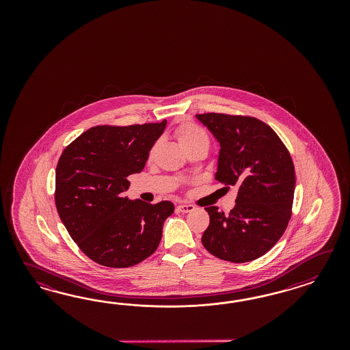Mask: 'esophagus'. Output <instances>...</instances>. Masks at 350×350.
I'll return each mask as SVG.
<instances>
[{"label":"esophagus","instance_id":"obj_1","mask_svg":"<svg viewBox=\"0 0 350 350\" xmlns=\"http://www.w3.org/2000/svg\"><path fill=\"white\" fill-rule=\"evenodd\" d=\"M177 209L182 213H189L192 212L193 209H195V206H192V205H189V204H180L177 206Z\"/></svg>","mask_w":350,"mask_h":350}]
</instances>
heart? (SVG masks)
I'll list each match as a JSON object with an SVG mask.
<instances>
[{"instance_id":"b5f03b06","label":"heart","mask_w":350,"mask_h":350,"mask_svg":"<svg viewBox=\"0 0 350 350\" xmlns=\"http://www.w3.org/2000/svg\"><path fill=\"white\" fill-rule=\"evenodd\" d=\"M174 135L177 141L180 142V146L185 148L186 151L192 150V148H204L209 150L211 146V137L209 135L199 127L198 124L192 123V122H183L180 123L178 127L176 128ZM159 146V142H155L152 145V148L148 152V158H152L157 148Z\"/></svg>"}]
</instances>
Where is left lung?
<instances>
[{
	"mask_svg": "<svg viewBox=\"0 0 350 350\" xmlns=\"http://www.w3.org/2000/svg\"><path fill=\"white\" fill-rule=\"evenodd\" d=\"M196 118L219 142L215 180L236 186L231 212L206 206L209 227L202 243L211 254L233 263L265 255L280 240L291 217L295 170L275 131L253 117L218 113Z\"/></svg>",
	"mask_w": 350,
	"mask_h": 350,
	"instance_id": "1",
	"label": "left lung"
}]
</instances>
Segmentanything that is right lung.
I'll use <instances>...</instances> for the list:
<instances>
[{
	"label": "right lung",
	"instance_id": "obj_1",
	"mask_svg": "<svg viewBox=\"0 0 350 350\" xmlns=\"http://www.w3.org/2000/svg\"><path fill=\"white\" fill-rule=\"evenodd\" d=\"M167 120L90 128L57 161L55 204L65 228L90 259L111 268L138 265L160 244L170 202L129 200L128 176L139 173Z\"/></svg>",
	"mask_w": 350,
	"mask_h": 350
}]
</instances>
